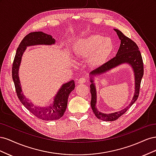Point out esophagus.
<instances>
[{"label":"esophagus","mask_w":156,"mask_h":156,"mask_svg":"<svg viewBox=\"0 0 156 156\" xmlns=\"http://www.w3.org/2000/svg\"><path fill=\"white\" fill-rule=\"evenodd\" d=\"M85 82H86V78H84V77H80L78 79V83H79V84H83Z\"/></svg>","instance_id":"1"}]
</instances>
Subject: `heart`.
I'll use <instances>...</instances> for the list:
<instances>
[{
  "label": "heart",
  "mask_w": 156,
  "mask_h": 156,
  "mask_svg": "<svg viewBox=\"0 0 156 156\" xmlns=\"http://www.w3.org/2000/svg\"><path fill=\"white\" fill-rule=\"evenodd\" d=\"M114 48L111 39L99 34L79 39L73 46L75 55L83 58H88L90 64L94 67L104 64L112 53Z\"/></svg>",
  "instance_id": "b5f03b06"
}]
</instances>
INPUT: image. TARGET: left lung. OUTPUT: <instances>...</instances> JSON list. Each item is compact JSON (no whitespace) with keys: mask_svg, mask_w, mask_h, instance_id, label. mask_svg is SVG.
Instances as JSON below:
<instances>
[{"mask_svg":"<svg viewBox=\"0 0 156 156\" xmlns=\"http://www.w3.org/2000/svg\"><path fill=\"white\" fill-rule=\"evenodd\" d=\"M120 40V45L115 57L112 58L107 62L102 65L90 73V93L91 101L90 105L94 115L98 119L103 121H114L117 120L120 116L129 109L131 105L137 100L139 94V90L141 80L144 74L143 61L139 48L135 42L128 37L126 36L120 30L114 29ZM129 64L133 69L135 76V92L134 95L130 104L124 110L120 112L106 114L98 111L96 108L97 94L93 79L95 76L108 72L112 68L119 66L121 64Z\"/></svg>","mask_w":156,"mask_h":156,"instance_id":"1","label":"left lung"}]
</instances>
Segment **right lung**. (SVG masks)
<instances>
[{"label": "right lung", "mask_w": 156, "mask_h": 156, "mask_svg": "<svg viewBox=\"0 0 156 156\" xmlns=\"http://www.w3.org/2000/svg\"><path fill=\"white\" fill-rule=\"evenodd\" d=\"M56 40L51 35L45 34L43 32H34L27 34L19 45L17 49L15 58L12 66V79L15 84L16 90L19 100L28 110L36 117L44 120H56L60 119L64 115L67 108L68 99L70 92L74 90L75 82L72 80L68 83L63 84L56 96L54 97L53 101L47 107L36 106L25 96L22 90L21 82L19 77V69L21 62L22 56L27 47L45 45H54Z\"/></svg>", "instance_id": "1"}]
</instances>
